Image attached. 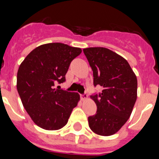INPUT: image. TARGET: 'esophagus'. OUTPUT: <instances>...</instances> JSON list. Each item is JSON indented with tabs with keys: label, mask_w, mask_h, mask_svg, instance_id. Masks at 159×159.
Listing matches in <instances>:
<instances>
[{
	"label": "esophagus",
	"mask_w": 159,
	"mask_h": 159,
	"mask_svg": "<svg viewBox=\"0 0 159 159\" xmlns=\"http://www.w3.org/2000/svg\"><path fill=\"white\" fill-rule=\"evenodd\" d=\"M81 98L82 101H86L88 100V94H84L82 95H81Z\"/></svg>",
	"instance_id": "1"
}]
</instances>
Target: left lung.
<instances>
[{
	"label": "left lung",
	"mask_w": 159,
	"mask_h": 159,
	"mask_svg": "<svg viewBox=\"0 0 159 159\" xmlns=\"http://www.w3.org/2000/svg\"><path fill=\"white\" fill-rule=\"evenodd\" d=\"M93 70L94 85L103 87L91 98L97 113L89 118L91 131L102 136L118 132L131 116L137 99V77L127 61L105 48L83 49Z\"/></svg>",
	"instance_id": "1"
}]
</instances>
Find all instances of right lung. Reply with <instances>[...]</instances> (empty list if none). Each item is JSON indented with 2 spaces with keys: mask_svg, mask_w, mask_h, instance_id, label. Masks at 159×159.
<instances>
[{
  "mask_svg": "<svg viewBox=\"0 0 159 159\" xmlns=\"http://www.w3.org/2000/svg\"><path fill=\"white\" fill-rule=\"evenodd\" d=\"M81 53L79 48L62 43L42 44L28 54L20 65L17 89L24 108L40 128L54 131L68 123L80 95L54 89L65 81V75L74 58Z\"/></svg>",
  "mask_w": 159,
  "mask_h": 159,
  "instance_id": "add662e5",
  "label": "right lung"
}]
</instances>
